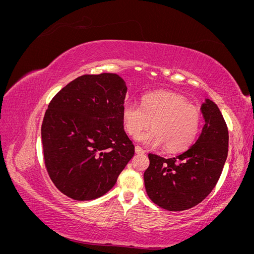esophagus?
I'll use <instances>...</instances> for the list:
<instances>
[{
  "label": "esophagus",
  "mask_w": 254,
  "mask_h": 254,
  "mask_svg": "<svg viewBox=\"0 0 254 254\" xmlns=\"http://www.w3.org/2000/svg\"><path fill=\"white\" fill-rule=\"evenodd\" d=\"M135 153L136 155H143V153H145V150L140 146H135Z\"/></svg>",
  "instance_id": "1"
}]
</instances>
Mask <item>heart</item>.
<instances>
[{"mask_svg":"<svg viewBox=\"0 0 254 254\" xmlns=\"http://www.w3.org/2000/svg\"><path fill=\"white\" fill-rule=\"evenodd\" d=\"M123 121L130 135H137L151 126V130L137 136L144 144L168 152H179L194 143L201 124V113L186 97L168 91H156L142 97V106L126 102ZM152 125H150V123Z\"/></svg>","mask_w":254,"mask_h":254,"instance_id":"b5f03b06","label":"heart"}]
</instances>
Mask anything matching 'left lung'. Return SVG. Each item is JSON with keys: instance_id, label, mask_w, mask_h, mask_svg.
<instances>
[{"instance_id": "1", "label": "left lung", "mask_w": 254, "mask_h": 254, "mask_svg": "<svg viewBox=\"0 0 254 254\" xmlns=\"http://www.w3.org/2000/svg\"><path fill=\"white\" fill-rule=\"evenodd\" d=\"M201 111L205 124L188 150L170 159L148 155L145 189L151 201L162 209H190L200 203L219 180L228 157V127L217 105L210 99L201 106Z\"/></svg>"}]
</instances>
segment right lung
Instances as JSON below:
<instances>
[{"instance_id":"right-lung-1","label":"right lung","mask_w":254,"mask_h":254,"mask_svg":"<svg viewBox=\"0 0 254 254\" xmlns=\"http://www.w3.org/2000/svg\"><path fill=\"white\" fill-rule=\"evenodd\" d=\"M126 92L117 74H87L49 104L41 126L44 164L55 187L74 200L105 195L134 156L123 121Z\"/></svg>"}]
</instances>
